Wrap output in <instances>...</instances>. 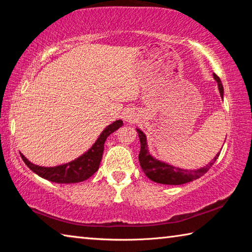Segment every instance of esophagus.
Here are the masks:
<instances>
[{"label": "esophagus", "mask_w": 252, "mask_h": 252, "mask_svg": "<svg viewBox=\"0 0 252 252\" xmlns=\"http://www.w3.org/2000/svg\"><path fill=\"white\" fill-rule=\"evenodd\" d=\"M126 120H127V121H129V122H132V121H134V119H133V117H132V116H131V114H129V116H126Z\"/></svg>", "instance_id": "1"}]
</instances>
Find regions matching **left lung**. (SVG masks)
<instances>
[{"mask_svg": "<svg viewBox=\"0 0 252 252\" xmlns=\"http://www.w3.org/2000/svg\"><path fill=\"white\" fill-rule=\"evenodd\" d=\"M213 78L216 79L218 82V88L221 97L223 99V87L221 83V80L217 74H213ZM139 134L140 143H141V149H140L139 153V161L140 165L143 170V172L146 173V176L151 179L152 181L162 183V185H171V186H178L183 185V183L197 180L200 177H202L209 169H210L216 160L218 159L220 153H218L215 158H213L210 163H208L206 167L200 168L197 170H185L180 168L172 167L168 163L161 162L153 158L148 151L147 146V138L146 134L143 133L141 130L136 129Z\"/></svg>", "mask_w": 252, "mask_h": 252, "instance_id": "1", "label": "left lung"}]
</instances>
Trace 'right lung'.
<instances>
[{
    "instance_id": "obj_1",
    "label": "right lung",
    "mask_w": 252,
    "mask_h": 252,
    "mask_svg": "<svg viewBox=\"0 0 252 252\" xmlns=\"http://www.w3.org/2000/svg\"><path fill=\"white\" fill-rule=\"evenodd\" d=\"M122 120H117L112 125L108 126L100 134L90 150L79 157L78 159L71 161L69 163L58 165V167H39V165L31 163L22 153H20V155L23 159L24 163L34 173H36L41 178L46 179V180L57 183H76L84 181L92 177L97 171V169H99L106 138L111 133H113L114 131H117L119 127L122 126Z\"/></svg>"
}]
</instances>
